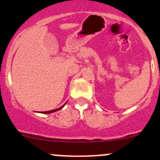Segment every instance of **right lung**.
<instances>
[{
  "instance_id": "obj_1",
  "label": "right lung",
  "mask_w": 160,
  "mask_h": 160,
  "mask_svg": "<svg viewBox=\"0 0 160 160\" xmlns=\"http://www.w3.org/2000/svg\"><path fill=\"white\" fill-rule=\"evenodd\" d=\"M65 104H64V105H65ZM64 105H62V107H60V108H57V109H54V110H52V111H42V113H44V114H49V113H52V112H55V111H57L60 110V109H62V108L64 107Z\"/></svg>"
}]
</instances>
